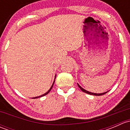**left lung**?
<instances>
[{
    "mask_svg": "<svg viewBox=\"0 0 130 130\" xmlns=\"http://www.w3.org/2000/svg\"><path fill=\"white\" fill-rule=\"evenodd\" d=\"M77 85H78V87H79V88L82 91H83L84 92H85V93H87V94H90V95H104V94H105L106 93H107V92H108V91H107V92H105L100 93V94H98V93H93V92H91L87 91V90H86V89H83L82 87H81L80 86L79 84H78V83H77Z\"/></svg>",
    "mask_w": 130,
    "mask_h": 130,
    "instance_id": "left-lung-1",
    "label": "left lung"
}]
</instances>
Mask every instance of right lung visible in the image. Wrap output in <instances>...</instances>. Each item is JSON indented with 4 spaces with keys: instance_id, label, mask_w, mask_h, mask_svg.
<instances>
[{
    "instance_id": "right-lung-1",
    "label": "right lung",
    "mask_w": 130,
    "mask_h": 130,
    "mask_svg": "<svg viewBox=\"0 0 130 130\" xmlns=\"http://www.w3.org/2000/svg\"><path fill=\"white\" fill-rule=\"evenodd\" d=\"M55 78H56V75H55V79H54V81H53V84L52 85V86H51V87H50V89L49 90H48V91L46 92V93H44V94H42V95H40V96H37V97H35V98H32V99H36V98H41V97H43V96H44V95H47V94H48V93L50 92V90H52V87H53V84H54V83H55Z\"/></svg>"
}]
</instances>
